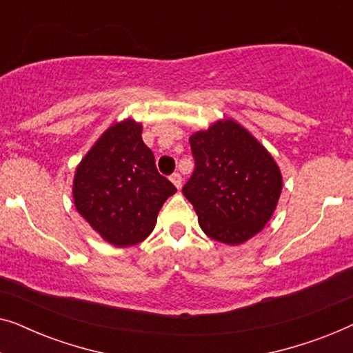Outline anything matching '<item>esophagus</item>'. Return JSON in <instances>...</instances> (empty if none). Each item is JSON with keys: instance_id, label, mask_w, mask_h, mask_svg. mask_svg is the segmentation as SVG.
<instances>
[{"instance_id": "obj_1", "label": "esophagus", "mask_w": 353, "mask_h": 353, "mask_svg": "<svg viewBox=\"0 0 353 353\" xmlns=\"http://www.w3.org/2000/svg\"><path fill=\"white\" fill-rule=\"evenodd\" d=\"M170 180H172V183H173V185H175L176 188H178V190H181V186H183V178H181V175H180V173H173V175L170 176Z\"/></svg>"}]
</instances>
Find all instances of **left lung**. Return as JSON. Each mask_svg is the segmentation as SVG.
<instances>
[{
  "label": "left lung",
  "instance_id": "left-lung-1",
  "mask_svg": "<svg viewBox=\"0 0 353 353\" xmlns=\"http://www.w3.org/2000/svg\"><path fill=\"white\" fill-rule=\"evenodd\" d=\"M194 172L183 194L209 238L236 245L272 219L283 180L270 152L233 120H220L190 138Z\"/></svg>",
  "mask_w": 353,
  "mask_h": 353
}]
</instances>
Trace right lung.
I'll return each mask as SVG.
<instances>
[{
  "mask_svg": "<svg viewBox=\"0 0 353 353\" xmlns=\"http://www.w3.org/2000/svg\"><path fill=\"white\" fill-rule=\"evenodd\" d=\"M176 188L157 172L141 125L123 120L105 130L80 162L74 180L79 214L117 248L141 243Z\"/></svg>",
  "mask_w": 353,
  "mask_h": 353,
  "instance_id": "right-lung-1",
  "label": "right lung"
}]
</instances>
